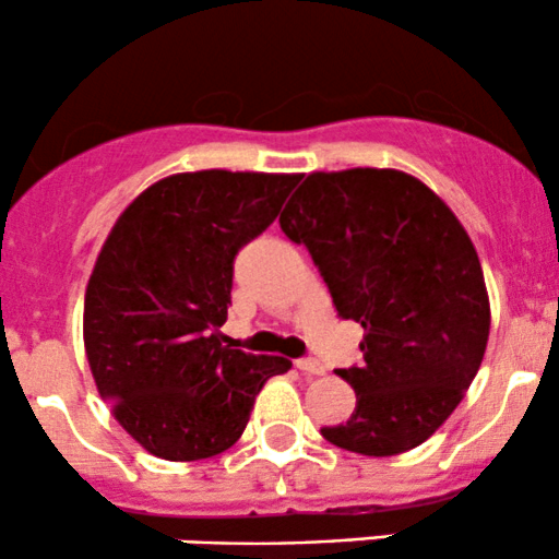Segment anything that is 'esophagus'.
Returning <instances> with one entry per match:
<instances>
[{
  "label": "esophagus",
  "mask_w": 559,
  "mask_h": 559,
  "mask_svg": "<svg viewBox=\"0 0 559 559\" xmlns=\"http://www.w3.org/2000/svg\"><path fill=\"white\" fill-rule=\"evenodd\" d=\"M294 365H297L301 373H307V376H323L325 373V365L316 360V357H299Z\"/></svg>",
  "instance_id": "1"
}]
</instances>
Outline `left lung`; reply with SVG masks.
<instances>
[{
  "mask_svg": "<svg viewBox=\"0 0 559 559\" xmlns=\"http://www.w3.org/2000/svg\"><path fill=\"white\" fill-rule=\"evenodd\" d=\"M305 243L338 318L362 325L357 394L325 441L368 457L407 452L454 413L489 342V294L476 247L439 197L400 170L310 173L281 213Z\"/></svg>",
  "mask_w": 559,
  "mask_h": 559,
  "instance_id": "1",
  "label": "left lung"
}]
</instances>
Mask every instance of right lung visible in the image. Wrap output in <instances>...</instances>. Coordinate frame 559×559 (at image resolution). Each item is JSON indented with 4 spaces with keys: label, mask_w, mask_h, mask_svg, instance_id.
Here are the masks:
<instances>
[{
    "label": "right lung",
    "mask_w": 559,
    "mask_h": 559,
    "mask_svg": "<svg viewBox=\"0 0 559 559\" xmlns=\"http://www.w3.org/2000/svg\"><path fill=\"white\" fill-rule=\"evenodd\" d=\"M299 176L199 170L163 178L118 217L86 286L83 344L99 396L170 463L239 441L286 357L223 344L234 260L278 217Z\"/></svg>",
    "instance_id": "add662e5"
}]
</instances>
